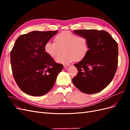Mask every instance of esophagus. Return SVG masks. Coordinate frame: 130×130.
Instances as JSON below:
<instances>
[{
    "instance_id": "34e87169",
    "label": "esophagus",
    "mask_w": 130,
    "mask_h": 130,
    "mask_svg": "<svg viewBox=\"0 0 130 130\" xmlns=\"http://www.w3.org/2000/svg\"><path fill=\"white\" fill-rule=\"evenodd\" d=\"M70 66V65H68V64H64L63 65V67L64 68H67L68 67H69Z\"/></svg>"
}]
</instances>
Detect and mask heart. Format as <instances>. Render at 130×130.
Instances as JSON below:
<instances>
[{"label":"heart","mask_w":130,"mask_h":130,"mask_svg":"<svg viewBox=\"0 0 130 130\" xmlns=\"http://www.w3.org/2000/svg\"><path fill=\"white\" fill-rule=\"evenodd\" d=\"M55 42L48 41L44 46L46 53L54 58L58 57L62 52L64 54L56 59V62L61 64H69L75 60L80 61L84 58L88 51V42L84 37L68 31H63L55 38Z\"/></svg>","instance_id":"heart-1"}]
</instances>
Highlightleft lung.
Returning a JSON list of instances; mask_svg holds the SVG:
<instances>
[{"mask_svg": "<svg viewBox=\"0 0 130 130\" xmlns=\"http://www.w3.org/2000/svg\"><path fill=\"white\" fill-rule=\"evenodd\" d=\"M73 32L87 39L88 51L81 61L74 64L78 73L73 83L84 93L99 92L111 83L117 71V43L104 30H76Z\"/></svg>", "mask_w": 130, "mask_h": 130, "instance_id": "1", "label": "left lung"}]
</instances>
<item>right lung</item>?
<instances>
[{"mask_svg":"<svg viewBox=\"0 0 130 130\" xmlns=\"http://www.w3.org/2000/svg\"><path fill=\"white\" fill-rule=\"evenodd\" d=\"M57 31H34L21 35L11 52L14 80L23 92L35 96L44 95L52 89L63 68L45 52V43Z\"/></svg>","mask_w":130,"mask_h":130,"instance_id":"add662e5","label":"right lung"}]
</instances>
